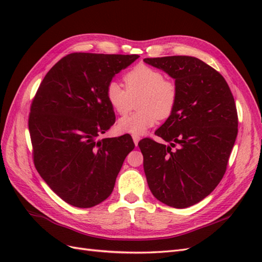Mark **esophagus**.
Returning <instances> with one entry per match:
<instances>
[{
    "mask_svg": "<svg viewBox=\"0 0 262 262\" xmlns=\"http://www.w3.org/2000/svg\"><path fill=\"white\" fill-rule=\"evenodd\" d=\"M132 138H133L134 144H136V146H137V145H138V143H139V141H140V137H138V136H133Z\"/></svg>",
    "mask_w": 262,
    "mask_h": 262,
    "instance_id": "34e87169",
    "label": "esophagus"
}]
</instances>
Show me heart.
I'll return each mask as SVG.
<instances>
[{
    "instance_id": "b5f03b06",
    "label": "heart",
    "mask_w": 262,
    "mask_h": 262,
    "mask_svg": "<svg viewBox=\"0 0 262 262\" xmlns=\"http://www.w3.org/2000/svg\"><path fill=\"white\" fill-rule=\"evenodd\" d=\"M123 87L113 81L106 87V98L110 106L119 115L128 114L133 99L139 95V112L125 116L119 120L117 128L119 132L132 136L144 134L157 122L158 118L167 119L178 101V87L176 83L164 78L160 70L146 64L134 67L123 76Z\"/></svg>"
}]
</instances>
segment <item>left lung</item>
<instances>
[{
    "label": "left lung",
    "mask_w": 262,
    "mask_h": 262,
    "mask_svg": "<svg viewBox=\"0 0 262 262\" xmlns=\"http://www.w3.org/2000/svg\"><path fill=\"white\" fill-rule=\"evenodd\" d=\"M144 62L175 78L178 87L175 112L155 131L169 145L149 138L139 142L147 185L157 200L185 209L209 195L224 176L238 132L235 100L225 78L199 59Z\"/></svg>",
    "instance_id": "8db88e82"
}]
</instances>
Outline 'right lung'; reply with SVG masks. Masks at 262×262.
Here are the masks:
<instances>
[{"instance_id": "obj_1", "label": "right lung", "mask_w": 262, "mask_h": 262, "mask_svg": "<svg viewBox=\"0 0 262 262\" xmlns=\"http://www.w3.org/2000/svg\"><path fill=\"white\" fill-rule=\"evenodd\" d=\"M138 58L70 53L46 74L31 101L28 128L35 167L52 191L73 207L92 208L106 200L134 148L130 134L98 137L116 120L106 87Z\"/></svg>"}]
</instances>
